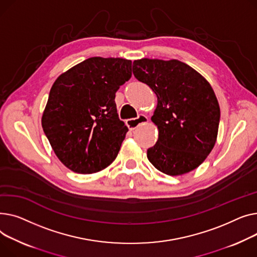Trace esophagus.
Segmentation results:
<instances>
[{"label": "esophagus", "mask_w": 257, "mask_h": 257, "mask_svg": "<svg viewBox=\"0 0 257 257\" xmlns=\"http://www.w3.org/2000/svg\"><path fill=\"white\" fill-rule=\"evenodd\" d=\"M148 121V118L145 115H139L137 118H133V119H128L126 123L127 126L130 127V130H135L136 127H138L139 125L146 123Z\"/></svg>", "instance_id": "1"}]
</instances>
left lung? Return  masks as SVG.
<instances>
[{
	"instance_id": "8db88e82",
	"label": "left lung",
	"mask_w": 257,
	"mask_h": 257,
	"mask_svg": "<svg viewBox=\"0 0 257 257\" xmlns=\"http://www.w3.org/2000/svg\"><path fill=\"white\" fill-rule=\"evenodd\" d=\"M133 73L158 97L152 120L159 139L147 149L149 162L172 176L197 168L212 152L218 135L220 107L212 86L178 60H135Z\"/></svg>"
}]
</instances>
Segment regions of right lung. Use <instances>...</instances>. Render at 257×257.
<instances>
[{
	"label": "right lung",
	"mask_w": 257,
	"mask_h": 257,
	"mask_svg": "<svg viewBox=\"0 0 257 257\" xmlns=\"http://www.w3.org/2000/svg\"><path fill=\"white\" fill-rule=\"evenodd\" d=\"M131 77V60L92 57L53 84L41 124L71 171L98 172L116 159L128 128L118 117L115 93Z\"/></svg>",
	"instance_id": "right-lung-1"
}]
</instances>
